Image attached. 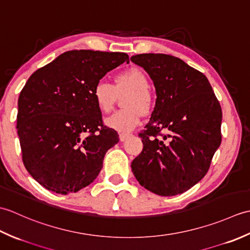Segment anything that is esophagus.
<instances>
[{"mask_svg": "<svg viewBox=\"0 0 250 250\" xmlns=\"http://www.w3.org/2000/svg\"><path fill=\"white\" fill-rule=\"evenodd\" d=\"M130 136V134H120L119 135V139H120V142H125L128 137Z\"/></svg>", "mask_w": 250, "mask_h": 250, "instance_id": "obj_1", "label": "esophagus"}]
</instances>
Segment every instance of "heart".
Returning <instances> with one entry per match:
<instances>
[{
    "label": "heart",
    "instance_id": "b5f03b06",
    "mask_svg": "<svg viewBox=\"0 0 250 250\" xmlns=\"http://www.w3.org/2000/svg\"><path fill=\"white\" fill-rule=\"evenodd\" d=\"M149 82L146 74L137 67L119 73L115 77V84L99 82L93 88V100L102 113H109L116 102L117 93L130 90L125 99V108L116 111L105 119V124L110 129L119 133H129L140 124L142 111L147 113L151 107V97L148 91Z\"/></svg>",
    "mask_w": 250,
    "mask_h": 250
}]
</instances>
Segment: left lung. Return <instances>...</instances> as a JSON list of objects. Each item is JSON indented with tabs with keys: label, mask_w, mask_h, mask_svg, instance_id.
<instances>
[{
	"label": "left lung",
	"mask_w": 250,
	"mask_h": 250,
	"mask_svg": "<svg viewBox=\"0 0 250 250\" xmlns=\"http://www.w3.org/2000/svg\"><path fill=\"white\" fill-rule=\"evenodd\" d=\"M131 61L148 73L157 95L132 172L158 195L183 193L205 176L220 146V104L204 74L179 58L142 54Z\"/></svg>",
	"instance_id": "1"
}]
</instances>
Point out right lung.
I'll list each match as a JSON object with an SVG mask.
<instances>
[{
    "mask_svg": "<svg viewBox=\"0 0 250 250\" xmlns=\"http://www.w3.org/2000/svg\"><path fill=\"white\" fill-rule=\"evenodd\" d=\"M125 52L71 50L34 72L18 99L17 130L26 171L56 193L87 187L119 142L103 125L93 88L124 62Z\"/></svg>",
    "mask_w": 250,
    "mask_h": 250,
    "instance_id": "obj_1",
    "label": "right lung"
}]
</instances>
